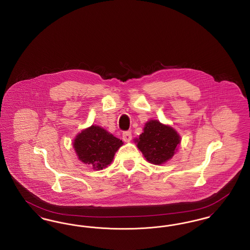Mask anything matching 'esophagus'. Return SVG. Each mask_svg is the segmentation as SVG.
I'll list each match as a JSON object with an SVG mask.
<instances>
[{"label":"esophagus","mask_w":250,"mask_h":250,"mask_svg":"<svg viewBox=\"0 0 250 250\" xmlns=\"http://www.w3.org/2000/svg\"><path fill=\"white\" fill-rule=\"evenodd\" d=\"M132 139V134L130 131H125L123 133V140L125 143H129Z\"/></svg>","instance_id":"1"}]
</instances>
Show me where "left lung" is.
Instances as JSON below:
<instances>
[{
	"label": "left lung",
	"instance_id": "1",
	"mask_svg": "<svg viewBox=\"0 0 250 250\" xmlns=\"http://www.w3.org/2000/svg\"><path fill=\"white\" fill-rule=\"evenodd\" d=\"M134 141L149 163L161 165L175 155L181 137L170 125L150 120L145 124L139 139Z\"/></svg>",
	"mask_w": 250,
	"mask_h": 250
}]
</instances>
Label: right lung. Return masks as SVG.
<instances>
[{
    "instance_id": "obj_1",
    "label": "right lung",
    "mask_w": 250,
    "mask_h": 250,
    "mask_svg": "<svg viewBox=\"0 0 250 250\" xmlns=\"http://www.w3.org/2000/svg\"><path fill=\"white\" fill-rule=\"evenodd\" d=\"M124 143L99 125H92L79 133L73 147L78 158L95 170L109 165Z\"/></svg>"
}]
</instances>
